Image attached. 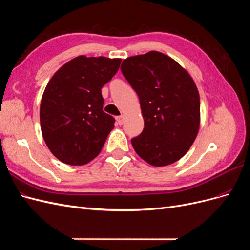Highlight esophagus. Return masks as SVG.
Listing matches in <instances>:
<instances>
[{
  "mask_svg": "<svg viewBox=\"0 0 250 250\" xmlns=\"http://www.w3.org/2000/svg\"><path fill=\"white\" fill-rule=\"evenodd\" d=\"M124 119H125V116L124 115H121L119 117H117V122L119 125H122L124 123Z\"/></svg>",
  "mask_w": 250,
  "mask_h": 250,
  "instance_id": "34e87169",
  "label": "esophagus"
}]
</instances>
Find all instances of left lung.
Masks as SVG:
<instances>
[{"label": "left lung", "mask_w": 250, "mask_h": 250, "mask_svg": "<svg viewBox=\"0 0 250 250\" xmlns=\"http://www.w3.org/2000/svg\"><path fill=\"white\" fill-rule=\"evenodd\" d=\"M121 70L139 96L145 125L131 140L135 152L154 167L177 162L200 126V98L191 75L157 51L124 59Z\"/></svg>", "instance_id": "left-lung-1"}]
</instances>
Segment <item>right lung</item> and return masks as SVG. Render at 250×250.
Listing matches in <instances>:
<instances>
[{"label": "right lung", "instance_id": "obj_1", "mask_svg": "<svg viewBox=\"0 0 250 250\" xmlns=\"http://www.w3.org/2000/svg\"><path fill=\"white\" fill-rule=\"evenodd\" d=\"M120 58L80 55L53 75L42 94V138L60 162L89 163L100 153L115 119L103 111L101 88L118 72Z\"/></svg>", "mask_w": 250, "mask_h": 250}]
</instances>
